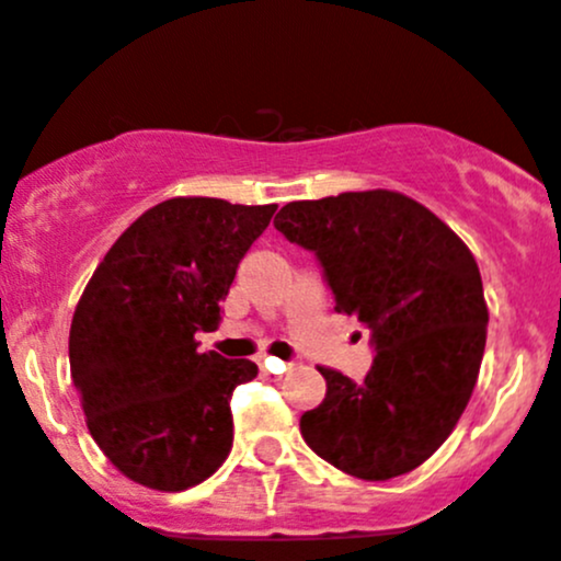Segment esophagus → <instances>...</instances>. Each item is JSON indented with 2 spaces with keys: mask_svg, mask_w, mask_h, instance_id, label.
I'll return each instance as SVG.
<instances>
[{
  "mask_svg": "<svg viewBox=\"0 0 561 561\" xmlns=\"http://www.w3.org/2000/svg\"><path fill=\"white\" fill-rule=\"evenodd\" d=\"M260 367H263L265 373H271V375H276V378H282V375H285L287 369H290V364L282 362V358L265 356V358H260Z\"/></svg>",
  "mask_w": 561,
  "mask_h": 561,
  "instance_id": "obj_1",
  "label": "esophagus"
}]
</instances>
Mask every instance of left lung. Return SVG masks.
<instances>
[{
	"instance_id": "left-lung-1",
	"label": "left lung",
	"mask_w": 561,
	"mask_h": 561,
	"mask_svg": "<svg viewBox=\"0 0 561 561\" xmlns=\"http://www.w3.org/2000/svg\"><path fill=\"white\" fill-rule=\"evenodd\" d=\"M274 227L318 254L334 309L378 351L358 383L318 367L325 400L301 416L304 442L358 480L408 474L447 442L480 375L488 304L474 254L389 188L287 203Z\"/></svg>"
}]
</instances>
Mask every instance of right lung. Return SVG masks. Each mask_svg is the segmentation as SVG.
<instances>
[{
  "mask_svg": "<svg viewBox=\"0 0 561 561\" xmlns=\"http://www.w3.org/2000/svg\"><path fill=\"white\" fill-rule=\"evenodd\" d=\"M276 205L172 197L145 210L87 282L70 323V378L90 436L123 477L178 493L232 449L230 394L249 358L197 351L219 329L236 268Z\"/></svg>",
  "mask_w": 561,
  "mask_h": 561,
  "instance_id": "add662e5",
  "label": "right lung"
}]
</instances>
